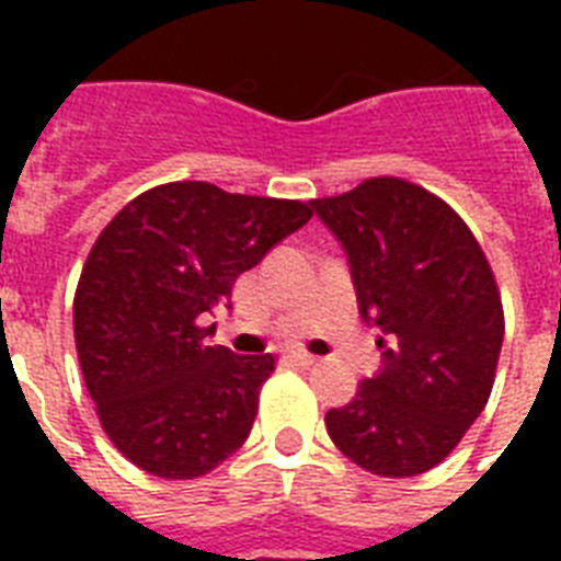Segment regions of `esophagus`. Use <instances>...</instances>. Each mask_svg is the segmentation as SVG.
Here are the masks:
<instances>
[{
	"label": "esophagus",
	"mask_w": 561,
	"mask_h": 561,
	"mask_svg": "<svg viewBox=\"0 0 561 561\" xmlns=\"http://www.w3.org/2000/svg\"><path fill=\"white\" fill-rule=\"evenodd\" d=\"M288 360H290V364H294V367H302V369L314 367V364H317L314 355H308V352H290Z\"/></svg>",
	"instance_id": "34e87169"
}]
</instances>
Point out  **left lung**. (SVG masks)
I'll return each instance as SVG.
<instances>
[{
    "label": "left lung",
    "mask_w": 561,
    "mask_h": 561,
    "mask_svg": "<svg viewBox=\"0 0 561 561\" xmlns=\"http://www.w3.org/2000/svg\"><path fill=\"white\" fill-rule=\"evenodd\" d=\"M350 259L381 369L325 413L332 443L378 478H416L486 408L504 343L495 276L466 220L416 183L364 180L311 201Z\"/></svg>",
    "instance_id": "left-lung-1"
}]
</instances>
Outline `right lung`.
Wrapping results in <instances>:
<instances>
[{
    "label": "right lung",
    "instance_id": "right-lung-1",
    "mask_svg": "<svg viewBox=\"0 0 561 561\" xmlns=\"http://www.w3.org/2000/svg\"><path fill=\"white\" fill-rule=\"evenodd\" d=\"M311 215V203L186 180L104 227L75 290V346L101 427L134 466L192 480L244 445L276 360L209 346L206 320Z\"/></svg>",
    "mask_w": 561,
    "mask_h": 561
}]
</instances>
